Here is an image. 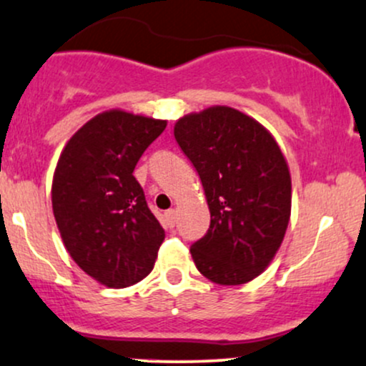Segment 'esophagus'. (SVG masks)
Instances as JSON below:
<instances>
[{
  "mask_svg": "<svg viewBox=\"0 0 366 366\" xmlns=\"http://www.w3.org/2000/svg\"><path fill=\"white\" fill-rule=\"evenodd\" d=\"M166 222L169 227H174V223H176V211L174 209L166 211Z\"/></svg>",
  "mask_w": 366,
  "mask_h": 366,
  "instance_id": "34e87169",
  "label": "esophagus"
}]
</instances>
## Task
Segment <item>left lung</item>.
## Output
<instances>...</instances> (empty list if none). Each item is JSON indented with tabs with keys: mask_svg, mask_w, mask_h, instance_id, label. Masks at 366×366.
I'll use <instances>...</instances> for the list:
<instances>
[{
	"mask_svg": "<svg viewBox=\"0 0 366 366\" xmlns=\"http://www.w3.org/2000/svg\"><path fill=\"white\" fill-rule=\"evenodd\" d=\"M174 137L197 169L211 223L190 247L216 285H244L277 253L292 211V178L276 139L257 120L213 106L176 122Z\"/></svg>",
	"mask_w": 366,
	"mask_h": 366,
	"instance_id": "obj_1",
	"label": "left lung"
}]
</instances>
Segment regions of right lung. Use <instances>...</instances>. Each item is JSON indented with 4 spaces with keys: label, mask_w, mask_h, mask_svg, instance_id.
<instances>
[{
    "label": "right lung",
    "mask_w": 366,
    "mask_h": 366,
    "mask_svg": "<svg viewBox=\"0 0 366 366\" xmlns=\"http://www.w3.org/2000/svg\"><path fill=\"white\" fill-rule=\"evenodd\" d=\"M166 125L112 109L89 120L59 157L52 207L62 242L76 265L108 288L147 277L166 237L132 174Z\"/></svg>",
    "instance_id": "add662e5"
}]
</instances>
